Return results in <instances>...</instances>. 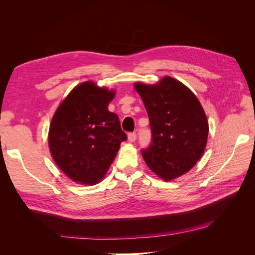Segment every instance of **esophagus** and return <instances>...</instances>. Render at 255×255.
Listing matches in <instances>:
<instances>
[{
  "label": "esophagus",
  "mask_w": 255,
  "mask_h": 255,
  "mask_svg": "<svg viewBox=\"0 0 255 255\" xmlns=\"http://www.w3.org/2000/svg\"><path fill=\"white\" fill-rule=\"evenodd\" d=\"M136 138H137L136 133H129V134L128 135V140L129 142H134V141L136 140Z\"/></svg>",
  "instance_id": "34e87169"
}]
</instances>
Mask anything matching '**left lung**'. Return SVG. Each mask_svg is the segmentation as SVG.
I'll use <instances>...</instances> for the list:
<instances>
[{"label":"left lung","instance_id":"1","mask_svg":"<svg viewBox=\"0 0 255 255\" xmlns=\"http://www.w3.org/2000/svg\"><path fill=\"white\" fill-rule=\"evenodd\" d=\"M148 113L152 143L141 154L165 182L187 173L202 157L208 121L196 95L183 83L164 76L156 84L134 83Z\"/></svg>","mask_w":255,"mask_h":255}]
</instances>
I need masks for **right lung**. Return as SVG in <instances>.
<instances>
[{
    "label": "right lung",
    "mask_w": 255,
    "mask_h": 255,
    "mask_svg": "<svg viewBox=\"0 0 255 255\" xmlns=\"http://www.w3.org/2000/svg\"><path fill=\"white\" fill-rule=\"evenodd\" d=\"M116 91L94 81L75 86L53 115L49 148L57 167L83 185L103 180L127 135L118 116L109 111Z\"/></svg>",
    "instance_id": "right-lung-1"
}]
</instances>
